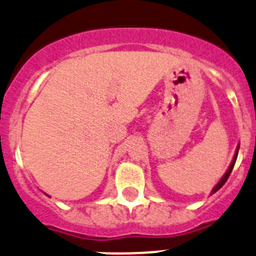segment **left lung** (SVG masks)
Returning a JSON list of instances; mask_svg holds the SVG:
<instances>
[{
  "instance_id": "left-lung-1",
  "label": "left lung",
  "mask_w": 256,
  "mask_h": 256,
  "mask_svg": "<svg viewBox=\"0 0 256 256\" xmlns=\"http://www.w3.org/2000/svg\"><path fill=\"white\" fill-rule=\"evenodd\" d=\"M238 148H240V144H238V147H236L235 154H234V158H232V161H231V164H230L228 168H227V170H226V172H224V176L221 178V180H220V182H217V184H216L214 186H213V189H212V192H210V194H214L216 192H217V190H220V189H221V188L224 186V182H227V179H228L230 174H231L232 168H234V166H235L236 158H238Z\"/></svg>"
}]
</instances>
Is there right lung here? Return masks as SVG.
Masks as SVG:
<instances>
[{"mask_svg":"<svg viewBox=\"0 0 256 256\" xmlns=\"http://www.w3.org/2000/svg\"><path fill=\"white\" fill-rule=\"evenodd\" d=\"M46 196H48V194H46Z\"/></svg>","mask_w":256,"mask_h":256,"instance_id":"1","label":"right lung"}]
</instances>
